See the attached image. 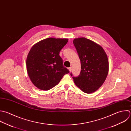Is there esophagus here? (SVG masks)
Returning a JSON list of instances; mask_svg holds the SVG:
<instances>
[{"label": "esophagus", "mask_w": 131, "mask_h": 131, "mask_svg": "<svg viewBox=\"0 0 131 131\" xmlns=\"http://www.w3.org/2000/svg\"><path fill=\"white\" fill-rule=\"evenodd\" d=\"M68 69H69V71L71 72V70H72V68H71V67H69V68H68Z\"/></svg>", "instance_id": "esophagus-1"}]
</instances>
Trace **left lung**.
Instances as JSON below:
<instances>
[{
    "mask_svg": "<svg viewBox=\"0 0 131 131\" xmlns=\"http://www.w3.org/2000/svg\"><path fill=\"white\" fill-rule=\"evenodd\" d=\"M73 42L81 64V73L72 78L73 81L84 92H94L102 86L108 74L107 54L100 45L86 38H75Z\"/></svg>",
    "mask_w": 131,
    "mask_h": 131,
    "instance_id": "obj_1",
    "label": "left lung"
}]
</instances>
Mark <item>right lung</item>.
Returning <instances> with one entry per match:
<instances>
[{"label":"right lung","instance_id":"add662e5","mask_svg":"<svg viewBox=\"0 0 131 131\" xmlns=\"http://www.w3.org/2000/svg\"><path fill=\"white\" fill-rule=\"evenodd\" d=\"M68 39L49 38L34 44L28 53L26 68L32 83L38 89L48 90L57 85L69 72L59 56Z\"/></svg>","mask_w":131,"mask_h":131}]
</instances>
